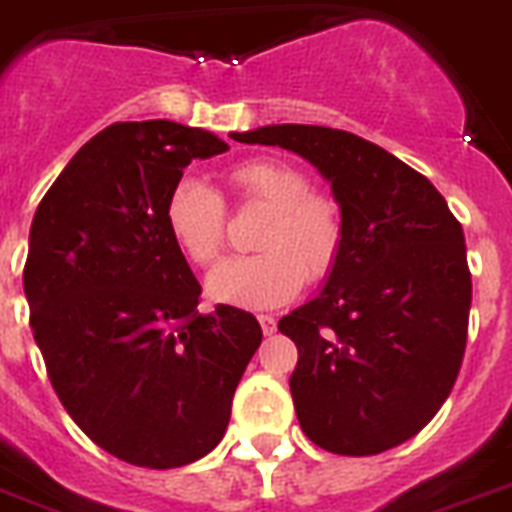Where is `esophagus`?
Masks as SVG:
<instances>
[{
  "instance_id": "esophagus-1",
  "label": "esophagus",
  "mask_w": 512,
  "mask_h": 512,
  "mask_svg": "<svg viewBox=\"0 0 512 512\" xmlns=\"http://www.w3.org/2000/svg\"><path fill=\"white\" fill-rule=\"evenodd\" d=\"M257 322H260V328H263L265 336H273V333H276V317L273 315H257Z\"/></svg>"
}]
</instances>
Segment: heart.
<instances>
[{"mask_svg":"<svg viewBox=\"0 0 512 512\" xmlns=\"http://www.w3.org/2000/svg\"><path fill=\"white\" fill-rule=\"evenodd\" d=\"M229 184L239 203L263 205L268 218L255 239L263 252L229 260L210 276L213 299L242 309H273L299 296L307 276L325 281L336 270L346 247V216L336 197L312 190L299 166L252 158L231 169ZM163 221L192 263L210 268L221 260L226 205L205 179H179L166 197Z\"/></svg>","mask_w":512,"mask_h":512,"instance_id":"1","label":"heart"}]
</instances>
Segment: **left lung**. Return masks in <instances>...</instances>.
I'll return each instance as SVG.
<instances>
[{"label": "left lung", "instance_id": "8db88e82", "mask_svg": "<svg viewBox=\"0 0 512 512\" xmlns=\"http://www.w3.org/2000/svg\"><path fill=\"white\" fill-rule=\"evenodd\" d=\"M236 140L307 158L346 216L325 289L278 322L299 349L289 385L304 435L338 455L411 440L450 395L466 351L461 223L427 176L351 132L270 124Z\"/></svg>", "mask_w": 512, "mask_h": 512}]
</instances>
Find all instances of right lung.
<instances>
[{
    "instance_id": "right-lung-1",
    "label": "right lung",
    "mask_w": 512,
    "mask_h": 512,
    "mask_svg": "<svg viewBox=\"0 0 512 512\" xmlns=\"http://www.w3.org/2000/svg\"><path fill=\"white\" fill-rule=\"evenodd\" d=\"M213 132L117 122L77 150L38 205L23 286L46 372L75 424L145 468L187 466L229 427L263 330L244 309L200 315V283L163 205Z\"/></svg>"
}]
</instances>
